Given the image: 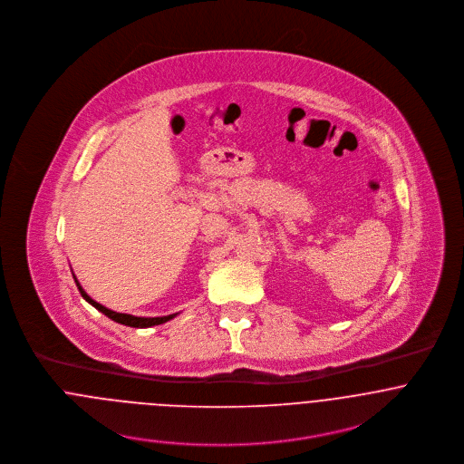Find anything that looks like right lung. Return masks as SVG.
Returning <instances> with one entry per match:
<instances>
[{
    "mask_svg": "<svg viewBox=\"0 0 464 464\" xmlns=\"http://www.w3.org/2000/svg\"><path fill=\"white\" fill-rule=\"evenodd\" d=\"M74 282H76V285H78V291H80V295L91 304V305H94L100 313H103L105 316H109L111 320H114V322H118V324H121V325H127V327H139V329H144V327H153V325H160V324H166L168 320H171L175 314H169V316H162V318H137V316H130V314H121V313H114V311H111V309H107V307H103L102 304H98V302H94L83 289H82V285L78 284V280L74 278Z\"/></svg>",
    "mask_w": 464,
    "mask_h": 464,
    "instance_id": "right-lung-1",
    "label": "right lung"
}]
</instances>
